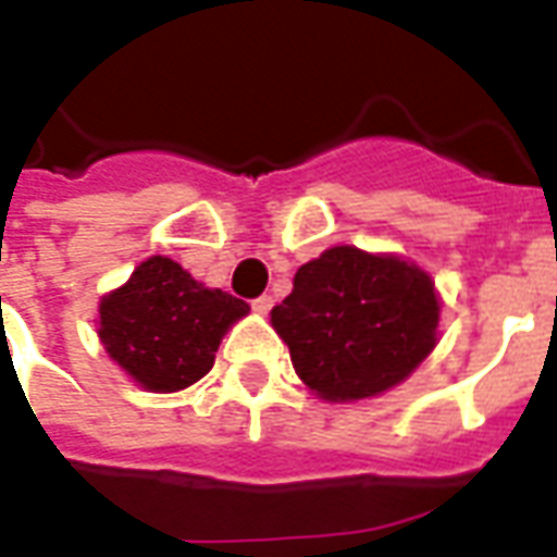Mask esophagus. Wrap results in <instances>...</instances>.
Returning <instances> with one entry per match:
<instances>
[{
	"instance_id": "obj_1",
	"label": "esophagus",
	"mask_w": 557,
	"mask_h": 557,
	"mask_svg": "<svg viewBox=\"0 0 557 557\" xmlns=\"http://www.w3.org/2000/svg\"><path fill=\"white\" fill-rule=\"evenodd\" d=\"M271 307H274V298H271V295H259V298L253 300V310L257 312H268Z\"/></svg>"
}]
</instances>
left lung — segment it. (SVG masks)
Listing matches in <instances>:
<instances>
[{
	"label": "left lung",
	"mask_w": 557,
	"mask_h": 557,
	"mask_svg": "<svg viewBox=\"0 0 557 557\" xmlns=\"http://www.w3.org/2000/svg\"><path fill=\"white\" fill-rule=\"evenodd\" d=\"M434 283L398 257L331 247L298 268L271 310L292 366L327 401L369 398L401 383L436 345Z\"/></svg>",
	"instance_id": "left-lung-1"
}]
</instances>
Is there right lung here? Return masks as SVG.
I'll use <instances>...</instances> for the list:
<instances>
[{
  "label": "right lung",
  "instance_id": "add662e5",
  "mask_svg": "<svg viewBox=\"0 0 557 557\" xmlns=\"http://www.w3.org/2000/svg\"><path fill=\"white\" fill-rule=\"evenodd\" d=\"M245 300L206 289L180 262L150 257L100 304V339L111 360L152 393H176L203 377Z\"/></svg>",
  "mask_w": 557,
  "mask_h": 557
}]
</instances>
